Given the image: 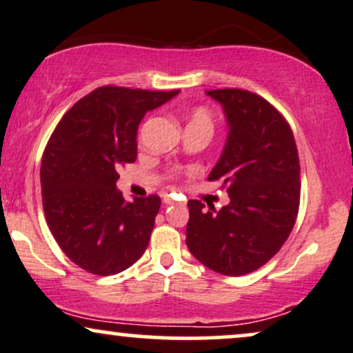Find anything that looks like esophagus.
<instances>
[{
    "label": "esophagus",
    "instance_id": "esophagus-1",
    "mask_svg": "<svg viewBox=\"0 0 353 353\" xmlns=\"http://www.w3.org/2000/svg\"><path fill=\"white\" fill-rule=\"evenodd\" d=\"M164 203H166V205H171V203H174V199L171 197V195H164Z\"/></svg>",
    "mask_w": 353,
    "mask_h": 353
}]
</instances>
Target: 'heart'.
Listing matches in <instances>:
<instances>
[{
	"instance_id": "1",
	"label": "heart",
	"mask_w": 353,
	"mask_h": 353,
	"mask_svg": "<svg viewBox=\"0 0 353 353\" xmlns=\"http://www.w3.org/2000/svg\"><path fill=\"white\" fill-rule=\"evenodd\" d=\"M189 123H207V125H212V115H210L208 110L203 109V107H197V109H194L190 112Z\"/></svg>"
}]
</instances>
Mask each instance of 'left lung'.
I'll return each instance as SVG.
<instances>
[{
	"label": "left lung",
	"instance_id": "8db88e82",
	"mask_svg": "<svg viewBox=\"0 0 353 353\" xmlns=\"http://www.w3.org/2000/svg\"><path fill=\"white\" fill-rule=\"evenodd\" d=\"M230 125L208 181L226 187L221 210L189 200L185 243L197 261L223 275H246L280 251L300 207V158L282 114L256 92L213 89Z\"/></svg>",
	"mask_w": 353,
	"mask_h": 353
}]
</instances>
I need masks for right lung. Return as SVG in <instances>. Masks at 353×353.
Wrapping results in <instances>:
<instances>
[{
	"label": "right lung",
	"mask_w": 353,
	"mask_h": 353,
	"mask_svg": "<svg viewBox=\"0 0 353 353\" xmlns=\"http://www.w3.org/2000/svg\"><path fill=\"white\" fill-rule=\"evenodd\" d=\"M177 92L101 86L71 107L48 140L40 166L47 225L89 274H119L148 248L161 199L127 202L115 182L119 168L135 163L141 119Z\"/></svg>",
	"instance_id": "right-lung-1"
}]
</instances>
